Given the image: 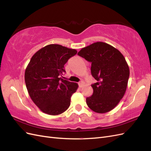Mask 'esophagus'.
Instances as JSON below:
<instances>
[{"label": "esophagus", "mask_w": 151, "mask_h": 151, "mask_svg": "<svg viewBox=\"0 0 151 151\" xmlns=\"http://www.w3.org/2000/svg\"><path fill=\"white\" fill-rule=\"evenodd\" d=\"M78 84H79V88H82V87H83V85H84V82H83V81L79 82V83Z\"/></svg>", "instance_id": "1"}]
</instances>
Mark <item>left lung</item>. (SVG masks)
Here are the masks:
<instances>
[{"label":"left lung","mask_w":151,"mask_h":151,"mask_svg":"<svg viewBox=\"0 0 151 151\" xmlns=\"http://www.w3.org/2000/svg\"><path fill=\"white\" fill-rule=\"evenodd\" d=\"M77 54L91 62V74L98 81L91 86L93 95L86 98L88 107L98 113L110 111L127 88L130 70L125 57L115 47L101 42L83 48Z\"/></svg>","instance_id":"obj_1"}]
</instances>
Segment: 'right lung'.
I'll return each instance as SVG.
<instances>
[{
	"instance_id": "add662e5",
	"label": "right lung",
	"mask_w": 151,
	"mask_h": 151,
	"mask_svg": "<svg viewBox=\"0 0 151 151\" xmlns=\"http://www.w3.org/2000/svg\"><path fill=\"white\" fill-rule=\"evenodd\" d=\"M77 53L57 44L47 45L36 52L27 66L24 80L32 101L50 115L62 114L70 106V98L78 84L62 78L64 65Z\"/></svg>"
}]
</instances>
